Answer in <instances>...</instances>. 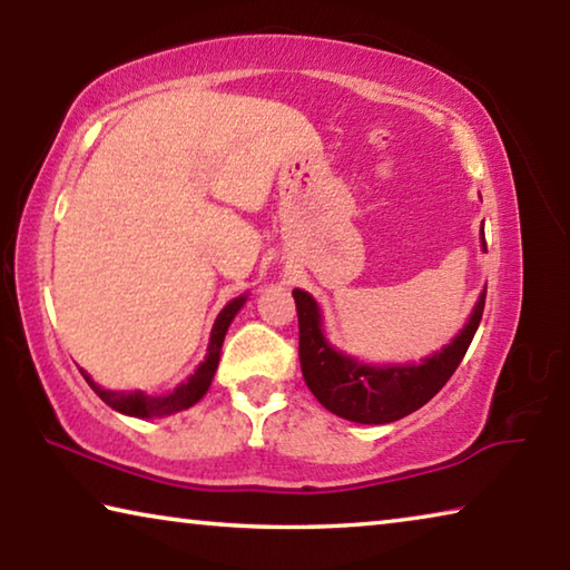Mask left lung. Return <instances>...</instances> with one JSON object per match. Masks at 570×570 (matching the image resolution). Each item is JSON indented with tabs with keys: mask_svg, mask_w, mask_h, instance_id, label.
I'll return each instance as SVG.
<instances>
[{
	"mask_svg": "<svg viewBox=\"0 0 570 570\" xmlns=\"http://www.w3.org/2000/svg\"><path fill=\"white\" fill-rule=\"evenodd\" d=\"M480 236L482 248L488 250L485 234ZM294 302L298 314V362L306 387L336 417L362 424H387L407 417L445 387L478 332L485 292L472 308L465 330L445 350L428 356L422 364L402 366L362 364L354 356L334 350L324 336L322 312L314 296L294 288Z\"/></svg>",
	"mask_w": 570,
	"mask_h": 570,
	"instance_id": "1",
	"label": "left lung"
}]
</instances>
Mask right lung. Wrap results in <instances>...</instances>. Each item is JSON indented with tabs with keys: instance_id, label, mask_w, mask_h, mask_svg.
I'll use <instances>...</instances> for the list:
<instances>
[{
	"instance_id": "right-lung-1",
	"label": "right lung",
	"mask_w": 570,
	"mask_h": 570,
	"mask_svg": "<svg viewBox=\"0 0 570 570\" xmlns=\"http://www.w3.org/2000/svg\"><path fill=\"white\" fill-rule=\"evenodd\" d=\"M244 304H246V296H238L220 308L218 320L214 324V332H210L206 360L198 364V370L193 372L186 382L178 384V387L168 394L153 397V394H146V392H112V390H102L100 384H95L88 372H82V377L88 380L92 392L98 394L105 404H110L112 410H118L122 414H130V417H166V414L188 410L190 404H196L208 392L210 380H214L216 366L220 360V346H224L228 326Z\"/></svg>"
}]
</instances>
